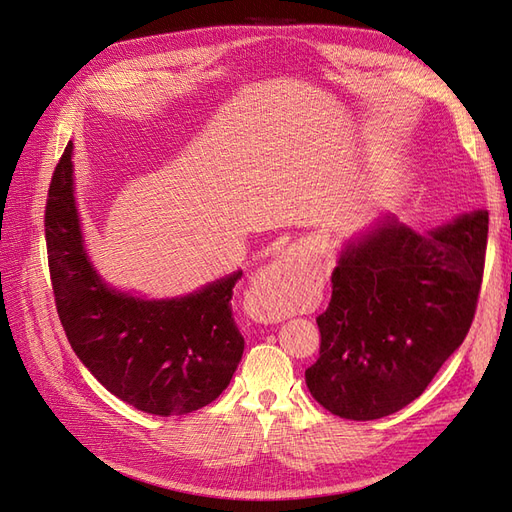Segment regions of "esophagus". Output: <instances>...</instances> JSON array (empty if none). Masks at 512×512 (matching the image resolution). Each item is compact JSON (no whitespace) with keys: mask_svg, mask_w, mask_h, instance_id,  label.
I'll return each mask as SVG.
<instances>
[{"mask_svg":"<svg viewBox=\"0 0 512 512\" xmlns=\"http://www.w3.org/2000/svg\"><path fill=\"white\" fill-rule=\"evenodd\" d=\"M314 299L316 286L297 250H288L262 267L250 284L254 312L269 322H280L290 314H303Z\"/></svg>","mask_w":512,"mask_h":512,"instance_id":"obj_1","label":"esophagus"}]
</instances>
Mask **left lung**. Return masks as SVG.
Returning <instances> with one entry per match:
<instances>
[{"mask_svg": "<svg viewBox=\"0 0 512 512\" xmlns=\"http://www.w3.org/2000/svg\"><path fill=\"white\" fill-rule=\"evenodd\" d=\"M489 213L474 209L416 232L382 213L344 243L312 397L350 421L389 416L421 395L466 339L483 280Z\"/></svg>", "mask_w": 512, "mask_h": 512, "instance_id": "1", "label": "left lung"}]
</instances>
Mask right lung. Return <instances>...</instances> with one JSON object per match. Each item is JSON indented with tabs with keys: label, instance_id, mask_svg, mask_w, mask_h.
Returning <instances> with one entry per match:
<instances>
[{
	"label": "right lung",
	"instance_id": "add662e5",
	"mask_svg": "<svg viewBox=\"0 0 512 512\" xmlns=\"http://www.w3.org/2000/svg\"><path fill=\"white\" fill-rule=\"evenodd\" d=\"M72 158L70 141L44 215L57 314L72 350L106 391L143 412L175 416L211 404L243 356L230 307L241 271L170 299L108 284L85 247Z\"/></svg>",
	"mask_w": 512,
	"mask_h": 512
}]
</instances>
